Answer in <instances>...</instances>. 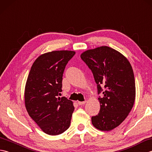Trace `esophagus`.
<instances>
[{
    "label": "esophagus",
    "instance_id": "1",
    "mask_svg": "<svg viewBox=\"0 0 152 152\" xmlns=\"http://www.w3.org/2000/svg\"><path fill=\"white\" fill-rule=\"evenodd\" d=\"M86 103V101H82V102H81V101H78V104H79V105H84Z\"/></svg>",
    "mask_w": 152,
    "mask_h": 152
}]
</instances>
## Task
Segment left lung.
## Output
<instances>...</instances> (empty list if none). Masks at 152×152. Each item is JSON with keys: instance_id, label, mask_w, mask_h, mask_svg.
<instances>
[{"instance_id": "obj_1", "label": "left lung", "mask_w": 152, "mask_h": 152, "mask_svg": "<svg viewBox=\"0 0 152 152\" xmlns=\"http://www.w3.org/2000/svg\"><path fill=\"white\" fill-rule=\"evenodd\" d=\"M81 59L92 71L97 84L101 104L98 115L91 118L99 130L109 131L117 127L127 117L134 105L136 89L134 73L124 56L108 46L83 52ZM102 86H104L103 91Z\"/></svg>"}]
</instances>
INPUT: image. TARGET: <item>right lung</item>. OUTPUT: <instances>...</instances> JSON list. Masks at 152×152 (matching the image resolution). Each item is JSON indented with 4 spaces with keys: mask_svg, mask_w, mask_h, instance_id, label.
I'll return each instance as SVG.
<instances>
[{
    "mask_svg": "<svg viewBox=\"0 0 152 152\" xmlns=\"http://www.w3.org/2000/svg\"><path fill=\"white\" fill-rule=\"evenodd\" d=\"M75 51L44 53L35 60L25 89V104L30 117L45 133L58 135L67 130L74 110L72 101L58 95L62 91L63 74Z\"/></svg>",
    "mask_w": 152,
    "mask_h": 152,
    "instance_id": "obj_1",
    "label": "right lung"
}]
</instances>
